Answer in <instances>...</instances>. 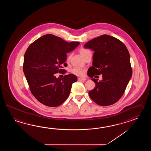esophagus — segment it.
<instances>
[{
    "label": "esophagus",
    "mask_w": 151,
    "mask_h": 151,
    "mask_svg": "<svg viewBox=\"0 0 151 151\" xmlns=\"http://www.w3.org/2000/svg\"><path fill=\"white\" fill-rule=\"evenodd\" d=\"M78 80H79V81H85V80H86V79L83 78H78Z\"/></svg>",
    "instance_id": "esophagus-1"
}]
</instances>
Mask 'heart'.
I'll list each match as a JSON object with an SVG mask.
<instances>
[{
    "label": "heart",
    "instance_id": "b5f03b06",
    "mask_svg": "<svg viewBox=\"0 0 151 151\" xmlns=\"http://www.w3.org/2000/svg\"><path fill=\"white\" fill-rule=\"evenodd\" d=\"M79 52H80L81 55L83 57V58L85 57V56L88 53H90L91 52L86 48H80V50H79ZM71 55H68L67 58V61L69 62L70 61V59H71ZM84 70L81 68H72V73H73L74 75L77 76H83V73H84Z\"/></svg>",
    "mask_w": 151,
    "mask_h": 151
}]
</instances>
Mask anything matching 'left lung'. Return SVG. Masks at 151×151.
Here are the masks:
<instances>
[{
    "instance_id": "left-lung-1",
    "label": "left lung",
    "mask_w": 151,
    "mask_h": 151,
    "mask_svg": "<svg viewBox=\"0 0 151 151\" xmlns=\"http://www.w3.org/2000/svg\"><path fill=\"white\" fill-rule=\"evenodd\" d=\"M84 48L94 52L88 76L103 75V79L99 82L98 79H91L96 87L88 92L90 98L100 106L114 104L122 96L132 75L127 48L119 39L107 35L91 40Z\"/></svg>"
}]
</instances>
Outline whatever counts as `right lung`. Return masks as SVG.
<instances>
[{"label": "right lung", "mask_w": 151, "mask_h": 151, "mask_svg": "<svg viewBox=\"0 0 151 151\" xmlns=\"http://www.w3.org/2000/svg\"><path fill=\"white\" fill-rule=\"evenodd\" d=\"M79 44L48 34L29 46L24 55L23 71L31 93L40 103L57 107L67 99L77 76L70 74L57 78L55 74L65 71L61 68L67 65L66 53Z\"/></svg>", "instance_id": "1"}]
</instances>
